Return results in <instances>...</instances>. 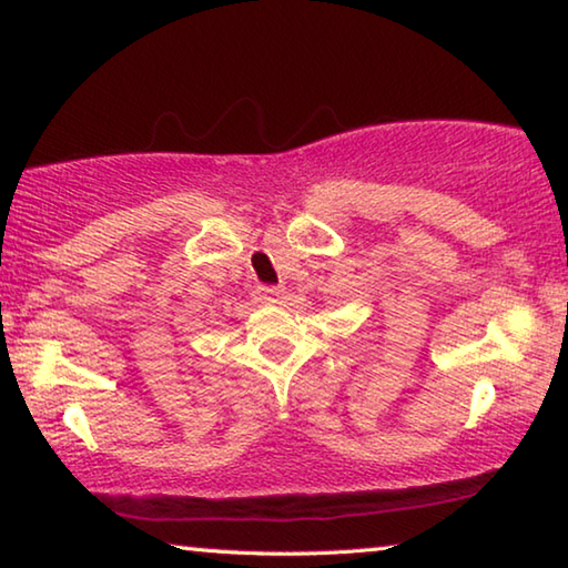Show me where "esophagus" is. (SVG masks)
<instances>
[{"mask_svg":"<svg viewBox=\"0 0 568 568\" xmlns=\"http://www.w3.org/2000/svg\"><path fill=\"white\" fill-rule=\"evenodd\" d=\"M282 294H284V286H262V290H258V296H262L264 302H278L282 300Z\"/></svg>","mask_w":568,"mask_h":568,"instance_id":"obj_1","label":"esophagus"}]
</instances>
